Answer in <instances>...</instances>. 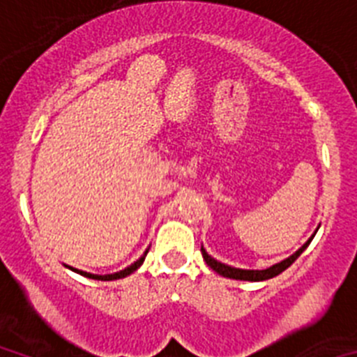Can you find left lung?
<instances>
[{"instance_id": "obj_1", "label": "left lung", "mask_w": 357, "mask_h": 357, "mask_svg": "<svg viewBox=\"0 0 357 357\" xmlns=\"http://www.w3.org/2000/svg\"><path fill=\"white\" fill-rule=\"evenodd\" d=\"M314 234H317V232H314ZM314 234L311 236V238H309L307 241H305L304 245H302V247L295 252V254L289 255L288 259L280 261V263L273 264V266L266 268V270H241V268H232V266H229V264H223V263H220V261L214 259V257H211V255L204 250V247H202V255H204V259H206L207 266L213 268L214 272L220 273V275L229 277V279H236V280H255V282H257V280L272 279V277H275V275H279V273L284 272L288 266H291V264L296 261V257H298V255H301L305 248H307V245L311 243V239L314 238Z\"/></svg>"}]
</instances>
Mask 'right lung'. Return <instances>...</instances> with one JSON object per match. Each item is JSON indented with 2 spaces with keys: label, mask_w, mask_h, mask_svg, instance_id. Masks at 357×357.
Returning <instances> with one entry per match:
<instances>
[{
  "label": "right lung",
  "mask_w": 357,
  "mask_h": 357,
  "mask_svg": "<svg viewBox=\"0 0 357 357\" xmlns=\"http://www.w3.org/2000/svg\"><path fill=\"white\" fill-rule=\"evenodd\" d=\"M146 254H148V250L144 252V254L141 255L139 259L135 261V263H132L130 266H127V268H125V270H121V272L109 273V275H94V273L82 272V270H77V268L68 266V264H66V266H68L69 270H73V272H77V273H80V275H84V277H89V279H94V280H116V279H123V277H127V275H130V273H134L135 270H137V268H139L141 264H143V261H144V257H146Z\"/></svg>",
  "instance_id": "add662e5"
}]
</instances>
